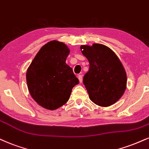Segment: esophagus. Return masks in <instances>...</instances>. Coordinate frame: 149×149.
<instances>
[{"mask_svg":"<svg viewBox=\"0 0 149 149\" xmlns=\"http://www.w3.org/2000/svg\"><path fill=\"white\" fill-rule=\"evenodd\" d=\"M78 79H79L80 82H82V75H78Z\"/></svg>","mask_w":149,"mask_h":149,"instance_id":"34e87169","label":"esophagus"}]
</instances>
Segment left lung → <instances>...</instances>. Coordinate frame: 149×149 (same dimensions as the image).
<instances>
[{
  "label": "left lung",
  "mask_w": 149,
  "mask_h": 149,
  "mask_svg": "<svg viewBox=\"0 0 149 149\" xmlns=\"http://www.w3.org/2000/svg\"><path fill=\"white\" fill-rule=\"evenodd\" d=\"M80 49L89 62L83 83L90 100L102 107L116 103L124 93L127 82L126 71L119 59L103 44L82 46Z\"/></svg>",
  "instance_id": "obj_1"
}]
</instances>
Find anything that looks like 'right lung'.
<instances>
[{"label":"right lung","mask_w":149,"mask_h":149,"mask_svg":"<svg viewBox=\"0 0 149 149\" xmlns=\"http://www.w3.org/2000/svg\"><path fill=\"white\" fill-rule=\"evenodd\" d=\"M67 45L57 41L47 43L36 55L26 73L28 90L39 105L55 110L64 105L79 80L66 64Z\"/></svg>","instance_id":"obj_1"}]
</instances>
